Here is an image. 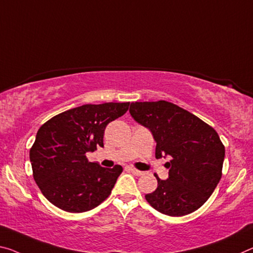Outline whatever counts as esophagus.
Returning <instances> with one entry per match:
<instances>
[{
    "instance_id": "esophagus-1",
    "label": "esophagus",
    "mask_w": 253,
    "mask_h": 253,
    "mask_svg": "<svg viewBox=\"0 0 253 253\" xmlns=\"http://www.w3.org/2000/svg\"><path fill=\"white\" fill-rule=\"evenodd\" d=\"M129 170H130L131 173L135 174V175H142V174H143V171L135 169V168H133V167H130V168H129Z\"/></svg>"
}]
</instances>
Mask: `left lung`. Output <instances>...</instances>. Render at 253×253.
<instances>
[{
    "mask_svg": "<svg viewBox=\"0 0 253 253\" xmlns=\"http://www.w3.org/2000/svg\"><path fill=\"white\" fill-rule=\"evenodd\" d=\"M129 112L156 142L155 158L171 156L169 178L145 195L160 213L183 216L202 207L222 177L225 147L213 127L173 103L131 102Z\"/></svg>",
    "mask_w": 253,
    "mask_h": 253,
    "instance_id": "obj_1",
    "label": "left lung"
}]
</instances>
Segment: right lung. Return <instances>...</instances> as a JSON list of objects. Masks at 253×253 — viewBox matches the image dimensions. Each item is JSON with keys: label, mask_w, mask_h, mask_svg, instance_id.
I'll return each instance as SVG.
<instances>
[{"label": "right lung", "mask_w": 253, "mask_h": 253, "mask_svg": "<svg viewBox=\"0 0 253 253\" xmlns=\"http://www.w3.org/2000/svg\"><path fill=\"white\" fill-rule=\"evenodd\" d=\"M128 107L129 102L83 105L56 115L39 128L30 162L36 183L53 205L83 213L111 194L123 168H102L87 161L86 153L103 147L107 125Z\"/></svg>", "instance_id": "obj_1"}]
</instances>
